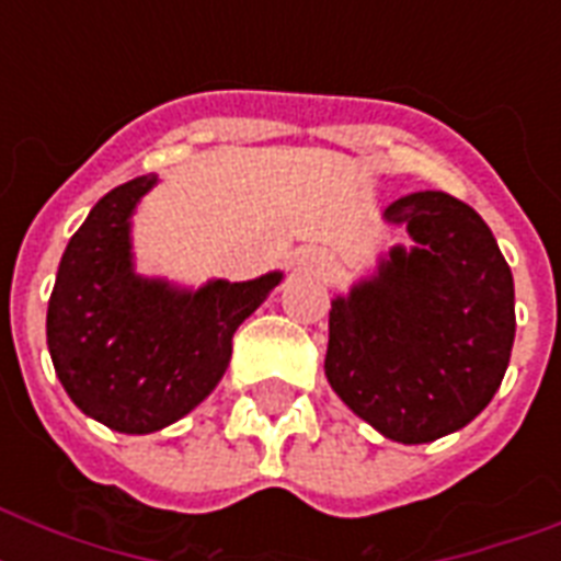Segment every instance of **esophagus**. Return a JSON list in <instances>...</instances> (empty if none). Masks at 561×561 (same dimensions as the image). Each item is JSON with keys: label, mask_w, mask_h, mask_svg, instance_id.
Returning a JSON list of instances; mask_svg holds the SVG:
<instances>
[{"label": "esophagus", "mask_w": 561, "mask_h": 561, "mask_svg": "<svg viewBox=\"0 0 561 561\" xmlns=\"http://www.w3.org/2000/svg\"><path fill=\"white\" fill-rule=\"evenodd\" d=\"M302 262H306L308 271L317 273V276H332L334 273V259L325 253V250H314V253H308Z\"/></svg>", "instance_id": "34e87169"}]
</instances>
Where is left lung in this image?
I'll return each instance as SVG.
<instances>
[{
	"mask_svg": "<svg viewBox=\"0 0 561 561\" xmlns=\"http://www.w3.org/2000/svg\"><path fill=\"white\" fill-rule=\"evenodd\" d=\"M413 247L329 311L325 378L352 413L404 445L434 443L486 408L515 341L513 271L486 220L445 192L383 209Z\"/></svg>",
	"mask_w": 561,
	"mask_h": 561,
	"instance_id": "left-lung-1",
	"label": "left lung"
}]
</instances>
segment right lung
I'll use <instances>...</instances> for the list:
<instances>
[{
  "mask_svg": "<svg viewBox=\"0 0 561 561\" xmlns=\"http://www.w3.org/2000/svg\"><path fill=\"white\" fill-rule=\"evenodd\" d=\"M153 183L136 178L92 206L66 244L46 314L64 390L118 434H153L197 408L227 373L238 325L282 282L264 273L183 290L134 273L130 215Z\"/></svg>",
  "mask_w": 561,
  "mask_h": 561,
  "instance_id": "1",
  "label": "right lung"
}]
</instances>
